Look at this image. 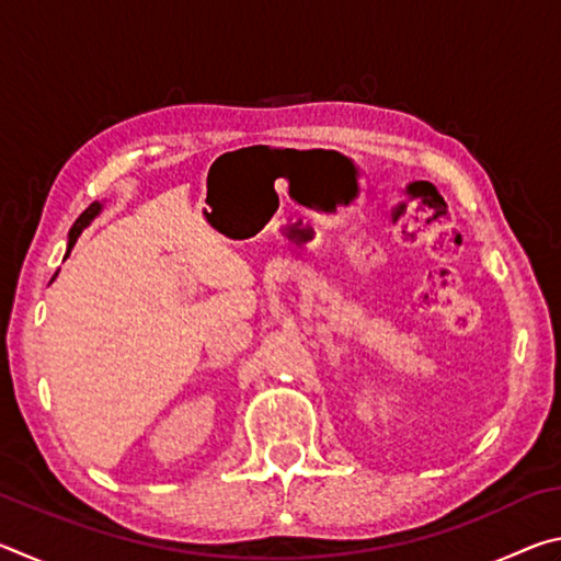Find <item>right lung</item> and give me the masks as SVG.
<instances>
[{
  "mask_svg": "<svg viewBox=\"0 0 561 561\" xmlns=\"http://www.w3.org/2000/svg\"><path fill=\"white\" fill-rule=\"evenodd\" d=\"M99 210H101V205H99V203H91V205L87 207V210H83V213L79 215V220L73 222L71 232H69V252H71V247L76 244V240H79V234H81L83 227H87V225L93 220V217L99 215ZM69 252H66V254H69Z\"/></svg>",
  "mask_w": 561,
  "mask_h": 561,
  "instance_id": "right-lung-1",
  "label": "right lung"
}]
</instances>
